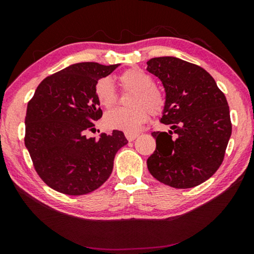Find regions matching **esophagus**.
Masks as SVG:
<instances>
[{
	"label": "esophagus",
	"mask_w": 254,
	"mask_h": 254,
	"mask_svg": "<svg viewBox=\"0 0 254 254\" xmlns=\"http://www.w3.org/2000/svg\"><path fill=\"white\" fill-rule=\"evenodd\" d=\"M126 136L128 141H134L139 134H136V133H126Z\"/></svg>",
	"instance_id": "esophagus-1"
}]
</instances>
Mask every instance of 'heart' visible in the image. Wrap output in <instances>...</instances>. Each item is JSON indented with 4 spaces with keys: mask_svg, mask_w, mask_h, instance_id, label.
Segmentation results:
<instances>
[{
    "mask_svg": "<svg viewBox=\"0 0 254 254\" xmlns=\"http://www.w3.org/2000/svg\"><path fill=\"white\" fill-rule=\"evenodd\" d=\"M119 83L124 91L134 92L128 105L131 109H118L105 114L103 123L110 130H120L126 133H136L149 120L161 115L166 110L167 97L156 86V80L149 72L141 68H130L119 76ZM95 96L100 105L110 110L118 102V94L109 78L96 81Z\"/></svg>",
    "mask_w": 254,
    "mask_h": 254,
    "instance_id": "obj_1",
    "label": "heart"
}]
</instances>
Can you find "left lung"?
Masks as SVG:
<instances>
[{"label":"left lung","mask_w":254,"mask_h":254,"mask_svg":"<svg viewBox=\"0 0 254 254\" xmlns=\"http://www.w3.org/2000/svg\"><path fill=\"white\" fill-rule=\"evenodd\" d=\"M147 65V70L165 87L167 106L161 123L170 124L173 130L152 132L157 148L148 158V169L168 186H198L212 177L224 160L232 133L226 97L213 77L195 64L158 57Z\"/></svg>","instance_id":"8db88e82"}]
</instances>
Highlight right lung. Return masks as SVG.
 <instances>
[{
    "mask_svg": "<svg viewBox=\"0 0 254 254\" xmlns=\"http://www.w3.org/2000/svg\"><path fill=\"white\" fill-rule=\"evenodd\" d=\"M119 65L79 63L41 81L28 103L24 143L34 169L50 188L79 196L101 187L112 174L114 157L127 143L122 131L87 137L103 115L96 81Z\"/></svg>",
    "mask_w": 254,
    "mask_h": 254,
    "instance_id": "obj_1",
    "label": "right lung"
}]
</instances>
